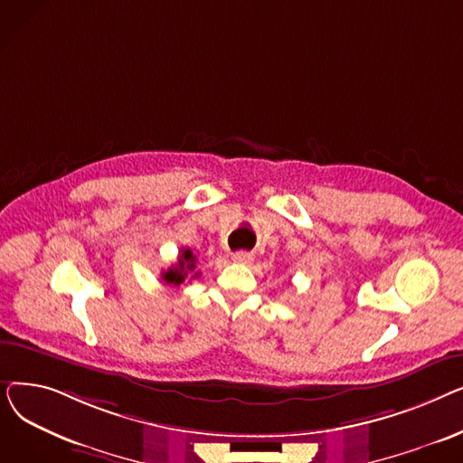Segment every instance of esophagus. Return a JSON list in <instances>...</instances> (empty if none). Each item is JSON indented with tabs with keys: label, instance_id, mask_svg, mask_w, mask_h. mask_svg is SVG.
Wrapping results in <instances>:
<instances>
[{
	"label": "esophagus",
	"instance_id": "1",
	"mask_svg": "<svg viewBox=\"0 0 463 463\" xmlns=\"http://www.w3.org/2000/svg\"><path fill=\"white\" fill-rule=\"evenodd\" d=\"M255 257H253V253H250V251H236L234 255H232V260L234 262H241V264H248V262H251Z\"/></svg>",
	"mask_w": 463,
	"mask_h": 463
}]
</instances>
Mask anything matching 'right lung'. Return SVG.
I'll return each instance as SVG.
<instances>
[{
  "label": "right lung",
  "instance_id": "obj_1",
  "mask_svg": "<svg viewBox=\"0 0 463 463\" xmlns=\"http://www.w3.org/2000/svg\"><path fill=\"white\" fill-rule=\"evenodd\" d=\"M194 264H197V257L193 255V251L191 250H182V253L178 257V262L170 266L168 270H165L161 274V278H163L165 283L178 287V285H182L185 281L189 272H194ZM194 276H199V272H194Z\"/></svg>",
  "mask_w": 463,
  "mask_h": 463
}]
</instances>
